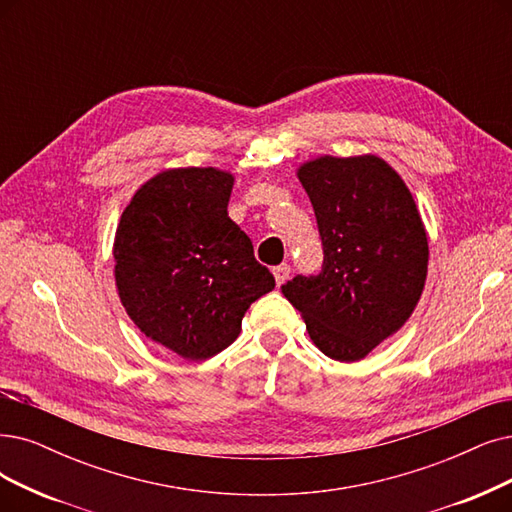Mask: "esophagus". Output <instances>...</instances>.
Segmentation results:
<instances>
[{
  "instance_id": "34e87169",
  "label": "esophagus",
  "mask_w": 512,
  "mask_h": 512,
  "mask_svg": "<svg viewBox=\"0 0 512 512\" xmlns=\"http://www.w3.org/2000/svg\"><path fill=\"white\" fill-rule=\"evenodd\" d=\"M290 267L288 264H279V267H275L273 269V275H275V281H277V285H283L285 281H288V277H290Z\"/></svg>"
}]
</instances>
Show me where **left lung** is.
I'll return each mask as SVG.
<instances>
[{
  "label": "left lung",
  "mask_w": 512,
  "mask_h": 512,
  "mask_svg": "<svg viewBox=\"0 0 512 512\" xmlns=\"http://www.w3.org/2000/svg\"><path fill=\"white\" fill-rule=\"evenodd\" d=\"M296 174L317 216L323 267L281 292L323 355L359 361L416 309L428 271L424 222L403 178L376 155H323Z\"/></svg>",
  "instance_id": "1"
}]
</instances>
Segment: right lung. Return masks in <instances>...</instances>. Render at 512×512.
<instances>
[{
	"label": "right lung",
	"instance_id": "obj_1",
	"mask_svg": "<svg viewBox=\"0 0 512 512\" xmlns=\"http://www.w3.org/2000/svg\"><path fill=\"white\" fill-rule=\"evenodd\" d=\"M235 176L163 170L117 224L115 285L138 330L182 359H208L239 336L250 304L275 288L254 245L229 218Z\"/></svg>",
	"mask_w": 512,
	"mask_h": 512
}]
</instances>
